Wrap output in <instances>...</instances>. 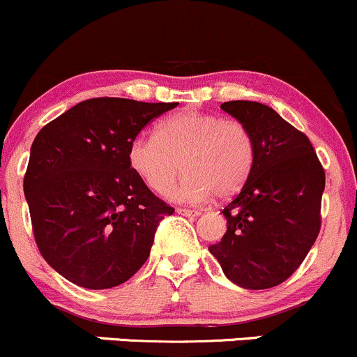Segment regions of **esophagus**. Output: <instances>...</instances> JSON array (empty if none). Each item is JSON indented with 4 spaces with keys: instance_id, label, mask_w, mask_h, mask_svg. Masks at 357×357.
Wrapping results in <instances>:
<instances>
[{
    "instance_id": "esophagus-1",
    "label": "esophagus",
    "mask_w": 357,
    "mask_h": 357,
    "mask_svg": "<svg viewBox=\"0 0 357 357\" xmlns=\"http://www.w3.org/2000/svg\"><path fill=\"white\" fill-rule=\"evenodd\" d=\"M177 213L178 214H183V216H199V214H201V211H197V209H187V208H178L177 209Z\"/></svg>"
}]
</instances>
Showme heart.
I'll list each match as a JSON object with an SVG mask.
<instances>
[{"label": "heart", "instance_id": "heart-1", "mask_svg": "<svg viewBox=\"0 0 357 357\" xmlns=\"http://www.w3.org/2000/svg\"><path fill=\"white\" fill-rule=\"evenodd\" d=\"M128 160L132 172L156 194H165L180 170L187 174L170 197L204 202L236 194L247 182L255 160L252 132L238 119L214 114L178 112L163 119L155 134L131 141Z\"/></svg>", "mask_w": 357, "mask_h": 357}]
</instances>
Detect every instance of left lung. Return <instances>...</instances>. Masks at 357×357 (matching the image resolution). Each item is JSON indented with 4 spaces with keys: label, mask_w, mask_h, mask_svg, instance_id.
Returning <instances> with one entry per match:
<instances>
[{
    "label": "left lung",
    "mask_w": 357,
    "mask_h": 357,
    "mask_svg": "<svg viewBox=\"0 0 357 357\" xmlns=\"http://www.w3.org/2000/svg\"><path fill=\"white\" fill-rule=\"evenodd\" d=\"M221 109L252 132L255 160L240 192L225 206L228 229L209 252L245 289L284 282L305 260L321 226L325 172L308 136L259 102Z\"/></svg>",
    "instance_id": "left-lung-1"
}]
</instances>
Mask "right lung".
Wrapping results in <instances>:
<instances>
[{
  "label": "right lung",
  "mask_w": 357,
  "mask_h": 357,
  "mask_svg": "<svg viewBox=\"0 0 357 357\" xmlns=\"http://www.w3.org/2000/svg\"><path fill=\"white\" fill-rule=\"evenodd\" d=\"M174 107L90 98L36 136L24 192L37 247L68 281L107 289L146 262L160 221L175 209L134 174L128 151L149 121Z\"/></svg>",
  "instance_id": "obj_1"
}]
</instances>
